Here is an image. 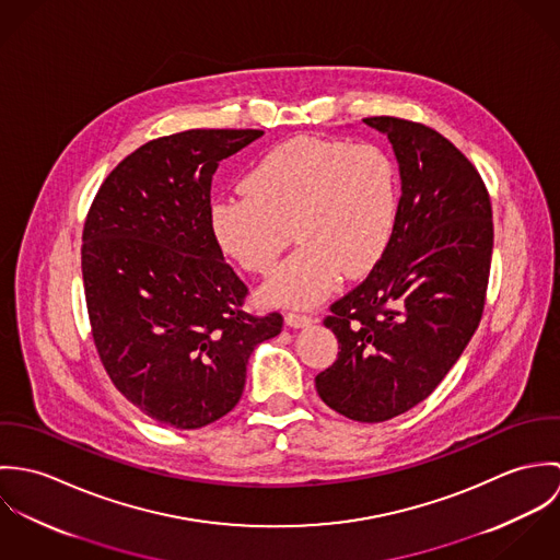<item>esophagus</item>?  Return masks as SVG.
<instances>
[{"label": "esophagus", "instance_id": "esophagus-1", "mask_svg": "<svg viewBox=\"0 0 560 560\" xmlns=\"http://www.w3.org/2000/svg\"><path fill=\"white\" fill-rule=\"evenodd\" d=\"M284 320H287L289 327H306V325L313 323V317L311 315H302V313H287Z\"/></svg>", "mask_w": 560, "mask_h": 560}]
</instances>
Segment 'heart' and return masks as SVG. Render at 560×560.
Segmentation results:
<instances>
[{"label":"heart","mask_w":560,"mask_h":560,"mask_svg":"<svg viewBox=\"0 0 560 560\" xmlns=\"http://www.w3.org/2000/svg\"><path fill=\"white\" fill-rule=\"evenodd\" d=\"M245 196L211 209L215 240L243 269L269 276L291 243L300 247L265 287L282 306H313L338 276H366L388 249L399 211V174L377 144L300 136L269 149L243 178Z\"/></svg>","instance_id":"heart-1"}]
</instances>
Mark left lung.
Segmentation results:
<instances>
[{
	"label": "left lung",
	"instance_id": "left-lung-1",
	"mask_svg": "<svg viewBox=\"0 0 560 560\" xmlns=\"http://www.w3.org/2000/svg\"><path fill=\"white\" fill-rule=\"evenodd\" d=\"M399 161L388 249L329 306L338 355L315 377L320 399L358 422H384L427 399L479 327L493 222L479 170L435 129L373 116Z\"/></svg>",
	"mask_w": 560,
	"mask_h": 560
}]
</instances>
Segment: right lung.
Here are the masks:
<instances>
[{
	"label": "right lung",
	"instance_id": "add662e5",
	"mask_svg": "<svg viewBox=\"0 0 560 560\" xmlns=\"http://www.w3.org/2000/svg\"><path fill=\"white\" fill-rule=\"evenodd\" d=\"M258 129H189L142 144L101 183L83 224L81 273L96 353L161 424L200 429L241 399L254 347L282 315L243 311L247 287L211 226L220 161Z\"/></svg>",
	"mask_w": 560,
	"mask_h": 560
}]
</instances>
